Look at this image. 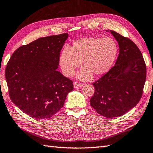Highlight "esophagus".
<instances>
[{
    "mask_svg": "<svg viewBox=\"0 0 153 153\" xmlns=\"http://www.w3.org/2000/svg\"><path fill=\"white\" fill-rule=\"evenodd\" d=\"M82 85H82V83H79V82H74V87L75 88H79V87H81Z\"/></svg>",
    "mask_w": 153,
    "mask_h": 153,
    "instance_id": "obj_1",
    "label": "esophagus"
}]
</instances>
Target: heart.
<instances>
[{
  "instance_id": "obj_1",
  "label": "heart",
  "mask_w": 153,
  "mask_h": 153,
  "mask_svg": "<svg viewBox=\"0 0 153 153\" xmlns=\"http://www.w3.org/2000/svg\"><path fill=\"white\" fill-rule=\"evenodd\" d=\"M119 48L111 38L95 36L81 38L75 40L71 46L64 47L59 56V64L65 76H71L82 64L78 72L79 79L87 81L93 74L101 76L109 72L117 58Z\"/></svg>"
}]
</instances>
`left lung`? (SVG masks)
Returning a JSON list of instances; mask_svg holds the SVG:
<instances>
[{
	"mask_svg": "<svg viewBox=\"0 0 153 153\" xmlns=\"http://www.w3.org/2000/svg\"><path fill=\"white\" fill-rule=\"evenodd\" d=\"M110 31L117 41L119 54L115 66L93 85L90 105L106 118L124 115L140 100L146 79V66L138 47L130 39L114 30Z\"/></svg>",
	"mask_w": 153,
	"mask_h": 153,
	"instance_id": "8db88e82",
	"label": "left lung"
}]
</instances>
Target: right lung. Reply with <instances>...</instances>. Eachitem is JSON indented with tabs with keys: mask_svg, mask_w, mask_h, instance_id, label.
<instances>
[{
	"mask_svg": "<svg viewBox=\"0 0 153 153\" xmlns=\"http://www.w3.org/2000/svg\"><path fill=\"white\" fill-rule=\"evenodd\" d=\"M68 34L50 36L18 48L6 68L10 99L34 119L54 116L74 89L72 81L57 71L60 51Z\"/></svg>",
	"mask_w": 153,
	"mask_h": 153,
	"instance_id": "1",
	"label": "right lung"
}]
</instances>
